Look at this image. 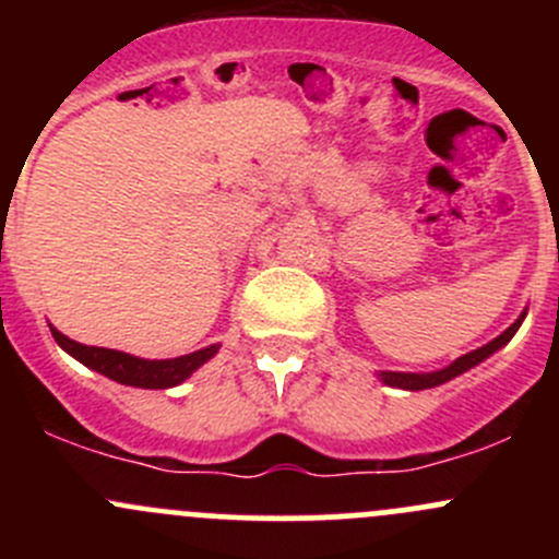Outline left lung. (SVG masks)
Masks as SVG:
<instances>
[{"label":"left lung","instance_id":"left-lung-1","mask_svg":"<svg viewBox=\"0 0 559 559\" xmlns=\"http://www.w3.org/2000/svg\"><path fill=\"white\" fill-rule=\"evenodd\" d=\"M524 316H527V311H522L520 319H516L514 324L509 326V330L500 332V335L495 337V341H489L487 346L476 348V352L462 354V357H456L452 365H447V368L432 370V373H400V370H379V373H376V376H379L381 384L394 386V389H405V392H421V389H432V386L447 384V381H452V379H456V376L467 373V370H471V368L481 365L484 359L492 357L495 352H500V348H503L506 343H509L511 337L516 335V330H520V326H522Z\"/></svg>","mask_w":559,"mask_h":559}]
</instances>
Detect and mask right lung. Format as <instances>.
Here are the masks:
<instances>
[{
  "label": "right lung",
  "mask_w": 559,
  "mask_h": 559,
  "mask_svg": "<svg viewBox=\"0 0 559 559\" xmlns=\"http://www.w3.org/2000/svg\"><path fill=\"white\" fill-rule=\"evenodd\" d=\"M56 343L64 348L70 357H75L78 362H83L86 368L97 370V373L107 376V379L118 381V384L138 386V389H170L183 384L197 368L213 359L218 354V343L213 346L200 348V352L183 354V357L173 359H143L134 357V354L116 352V348H103V346H86V343H78L72 337L61 335L56 326H50Z\"/></svg>",
  "instance_id": "obj_1"
}]
</instances>
